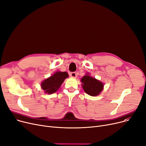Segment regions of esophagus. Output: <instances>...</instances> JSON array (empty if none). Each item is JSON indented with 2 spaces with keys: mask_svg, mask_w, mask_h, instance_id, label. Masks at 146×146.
Returning <instances> with one entry per match:
<instances>
[{
  "mask_svg": "<svg viewBox=\"0 0 146 146\" xmlns=\"http://www.w3.org/2000/svg\"><path fill=\"white\" fill-rule=\"evenodd\" d=\"M70 76H72V78H76L77 77V74L76 72H72L70 73Z\"/></svg>",
  "mask_w": 146,
  "mask_h": 146,
  "instance_id": "34e87169",
  "label": "esophagus"
}]
</instances>
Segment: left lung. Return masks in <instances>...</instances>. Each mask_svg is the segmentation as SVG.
<instances>
[{"instance_id":"obj_1","label":"left lung","mask_w":146,"mask_h":146,"mask_svg":"<svg viewBox=\"0 0 146 146\" xmlns=\"http://www.w3.org/2000/svg\"><path fill=\"white\" fill-rule=\"evenodd\" d=\"M81 82L83 83L82 87L84 90L87 94L90 96H97L103 90L104 84L89 75L83 76L81 79Z\"/></svg>"}]
</instances>
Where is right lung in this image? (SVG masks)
<instances>
[{
	"instance_id": "right-lung-1",
	"label": "right lung",
	"mask_w": 146,
	"mask_h": 146,
	"mask_svg": "<svg viewBox=\"0 0 146 146\" xmlns=\"http://www.w3.org/2000/svg\"><path fill=\"white\" fill-rule=\"evenodd\" d=\"M68 76V73L66 72H57L42 82L41 83L42 89L45 90V93L48 94L54 93L59 89L61 84Z\"/></svg>"
}]
</instances>
